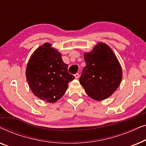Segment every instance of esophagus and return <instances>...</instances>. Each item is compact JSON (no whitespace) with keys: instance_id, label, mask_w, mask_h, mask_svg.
Returning <instances> with one entry per match:
<instances>
[{"instance_id":"1","label":"esophagus","mask_w":146,"mask_h":146,"mask_svg":"<svg viewBox=\"0 0 146 146\" xmlns=\"http://www.w3.org/2000/svg\"><path fill=\"white\" fill-rule=\"evenodd\" d=\"M74 77H75V78H76V79L78 78H79V74L78 73L76 74H74Z\"/></svg>"}]
</instances>
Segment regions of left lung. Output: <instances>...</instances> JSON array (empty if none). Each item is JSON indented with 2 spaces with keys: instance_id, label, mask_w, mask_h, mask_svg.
Returning a JSON list of instances; mask_svg holds the SVG:
<instances>
[{
  "instance_id": "obj_1",
  "label": "left lung",
  "mask_w": 146,
  "mask_h": 146,
  "mask_svg": "<svg viewBox=\"0 0 146 146\" xmlns=\"http://www.w3.org/2000/svg\"><path fill=\"white\" fill-rule=\"evenodd\" d=\"M86 66L80 83L86 94L95 100H103L114 92L122 78V70L109 46L99 42L84 55Z\"/></svg>"
}]
</instances>
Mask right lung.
Returning <instances> with one entry per match:
<instances>
[{"label": "right lung", "mask_w": 146, "mask_h": 146, "mask_svg": "<svg viewBox=\"0 0 146 146\" xmlns=\"http://www.w3.org/2000/svg\"><path fill=\"white\" fill-rule=\"evenodd\" d=\"M68 67L61 54L50 44L44 43L34 52L27 66L26 77L31 91L42 100L56 102L74 79Z\"/></svg>", "instance_id": "1"}]
</instances>
